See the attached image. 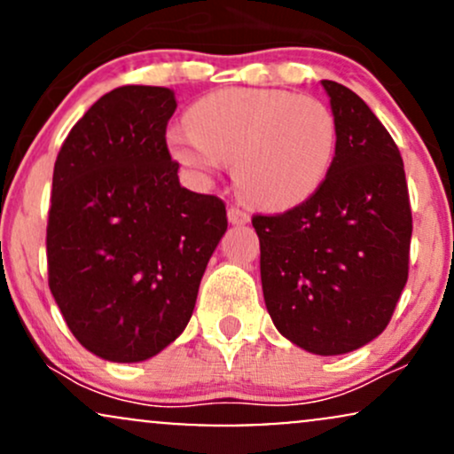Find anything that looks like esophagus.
<instances>
[{"label":"esophagus","instance_id":"obj_1","mask_svg":"<svg viewBox=\"0 0 454 454\" xmlns=\"http://www.w3.org/2000/svg\"><path fill=\"white\" fill-rule=\"evenodd\" d=\"M252 220V215H249L247 211L239 209V207H228V222L234 223V226H241V223H247Z\"/></svg>","mask_w":454,"mask_h":454}]
</instances>
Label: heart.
Instances as JSON below:
<instances>
[{
  "label": "heart",
  "mask_w": 454,
  "mask_h": 454,
  "mask_svg": "<svg viewBox=\"0 0 454 454\" xmlns=\"http://www.w3.org/2000/svg\"><path fill=\"white\" fill-rule=\"evenodd\" d=\"M187 123L168 129L170 155L200 176L232 161L239 192L264 209L307 200L335 160V114L325 102L286 90L213 91L190 108Z\"/></svg>",
  "instance_id": "1"
}]
</instances>
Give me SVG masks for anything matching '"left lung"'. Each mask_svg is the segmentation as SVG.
<instances>
[{"instance_id": "1", "label": "left lung", "mask_w": 454, "mask_h": 454, "mask_svg": "<svg viewBox=\"0 0 454 454\" xmlns=\"http://www.w3.org/2000/svg\"><path fill=\"white\" fill-rule=\"evenodd\" d=\"M337 119L325 184L294 209L254 215L264 303L286 340L320 356L387 328L408 281L411 211L403 160L356 93L322 81Z\"/></svg>"}]
</instances>
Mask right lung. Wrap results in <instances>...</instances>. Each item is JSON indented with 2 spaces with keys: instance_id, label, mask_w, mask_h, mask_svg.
<instances>
[{
  "instance_id": "add662e5",
  "label": "right lung",
  "mask_w": 454,
  "mask_h": 454,
  "mask_svg": "<svg viewBox=\"0 0 454 454\" xmlns=\"http://www.w3.org/2000/svg\"><path fill=\"white\" fill-rule=\"evenodd\" d=\"M175 108L168 87H117L55 161L49 288L72 335L104 361H147L184 333L228 228L220 198L179 184L166 145Z\"/></svg>"
}]
</instances>
